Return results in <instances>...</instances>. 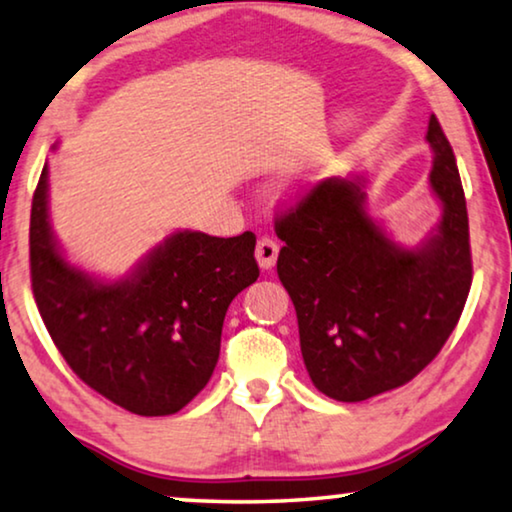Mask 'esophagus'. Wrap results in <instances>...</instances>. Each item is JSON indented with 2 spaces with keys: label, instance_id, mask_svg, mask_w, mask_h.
Wrapping results in <instances>:
<instances>
[{
  "label": "esophagus",
  "instance_id": "1",
  "mask_svg": "<svg viewBox=\"0 0 512 512\" xmlns=\"http://www.w3.org/2000/svg\"><path fill=\"white\" fill-rule=\"evenodd\" d=\"M277 256H279V244L272 240V237L263 235L261 240L256 242V261H258V265H261L263 270H268L277 263Z\"/></svg>",
  "mask_w": 512,
  "mask_h": 512
}]
</instances>
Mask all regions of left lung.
<instances>
[{
  "label": "left lung",
  "instance_id": "8db88e82",
  "mask_svg": "<svg viewBox=\"0 0 512 512\" xmlns=\"http://www.w3.org/2000/svg\"><path fill=\"white\" fill-rule=\"evenodd\" d=\"M431 191L436 233L403 249L366 212L363 177L324 179L275 221L277 275L296 307L300 352L314 387L359 403L403 387L436 359L473 282L468 212L457 160L438 118Z\"/></svg>",
  "mask_w": 512,
  "mask_h": 512
}]
</instances>
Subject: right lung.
<instances>
[{
  "mask_svg": "<svg viewBox=\"0 0 512 512\" xmlns=\"http://www.w3.org/2000/svg\"><path fill=\"white\" fill-rule=\"evenodd\" d=\"M254 249L249 230H179L132 275L100 282L58 249L46 167L32 198V293L55 347L90 389L142 417L174 415L205 389L228 305L258 279Z\"/></svg>",
  "mask_w": 512,
  "mask_h": 512,
  "instance_id": "obj_1",
  "label": "right lung"
}]
</instances>
